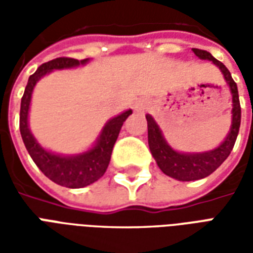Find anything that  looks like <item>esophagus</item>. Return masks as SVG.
Masks as SVG:
<instances>
[{
    "mask_svg": "<svg viewBox=\"0 0 253 253\" xmlns=\"http://www.w3.org/2000/svg\"><path fill=\"white\" fill-rule=\"evenodd\" d=\"M148 107H149V103H148V100H139V101H137L135 103V110L137 111H145V110H148Z\"/></svg>",
    "mask_w": 253,
    "mask_h": 253,
    "instance_id": "1",
    "label": "esophagus"
}]
</instances>
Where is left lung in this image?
I'll list each match as a JSON object with an SVG mask.
<instances>
[{"label":"left lung","mask_w":253,"mask_h":253,"mask_svg":"<svg viewBox=\"0 0 253 253\" xmlns=\"http://www.w3.org/2000/svg\"><path fill=\"white\" fill-rule=\"evenodd\" d=\"M192 51L196 57L201 58V59L211 61L222 72L223 78L228 83L230 92H232V101H233L232 126H230L228 137L225 138V141L218 148L212 149L210 152H203V153H179V152H176L170 148L168 142L165 141L163 132L160 130V127L157 126V123L154 122L153 118L150 115H146L148 141L152 156L156 160L160 169L163 170L165 175L180 181L199 180V179L211 175L212 172L228 159V156L234 146V142L237 139L240 123H241L239 90H237V84L233 81L230 72L222 62H219L218 59L212 57L210 52L199 50V48H192Z\"/></svg>","instance_id":"left-lung-1"}]
</instances>
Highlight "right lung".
Wrapping results in <instances>:
<instances>
[{"label":"right lung","instance_id":"obj_1","mask_svg":"<svg viewBox=\"0 0 253 253\" xmlns=\"http://www.w3.org/2000/svg\"><path fill=\"white\" fill-rule=\"evenodd\" d=\"M89 59L78 61L74 58H57L50 62L41 65L30 78L28 84L25 86L24 94L21 97V107H20V132L24 142L25 148L34 160V163L38 165V168L44 175L57 183L59 186L67 187V188H81L97 181L104 175L105 170L110 164L112 149L115 145L119 131H121L123 122L131 115L132 111L127 110L122 112L121 115L112 118L107 122V125L103 128V131L97 138V142L93 148L89 149L85 153L77 154V156H61V154L47 152L36 142L35 137L32 135L28 127V112H30L31 97L32 90L35 88L36 83L43 76H46L52 70L58 69H69L80 65H85Z\"/></svg>","mask_w":253,"mask_h":253}]
</instances>
